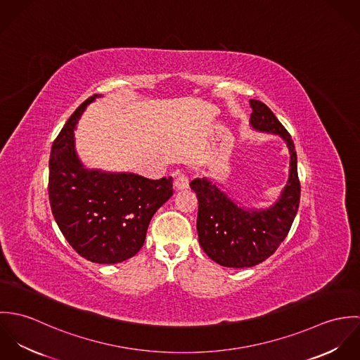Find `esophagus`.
<instances>
[{
  "mask_svg": "<svg viewBox=\"0 0 360 360\" xmlns=\"http://www.w3.org/2000/svg\"><path fill=\"white\" fill-rule=\"evenodd\" d=\"M174 187H176L177 190H184V188H187V187H188V177H187V174L179 172V173L176 174V179H174Z\"/></svg>",
  "mask_w": 360,
  "mask_h": 360,
  "instance_id": "obj_1",
  "label": "esophagus"
}]
</instances>
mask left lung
I'll list each match as a JSON object with an SVG mask.
<instances>
[{
    "instance_id": "obj_1",
    "label": "left lung",
    "mask_w": 360,
    "mask_h": 360,
    "mask_svg": "<svg viewBox=\"0 0 360 360\" xmlns=\"http://www.w3.org/2000/svg\"><path fill=\"white\" fill-rule=\"evenodd\" d=\"M250 103V124L259 131L278 134L290 151L288 181L278 201L267 209H245L206 177L190 183L198 198L200 245L216 263L236 269L259 264L276 252L292 226L301 198L297 151L290 133L264 103Z\"/></svg>"
}]
</instances>
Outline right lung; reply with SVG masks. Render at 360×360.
<instances>
[{
	"mask_svg": "<svg viewBox=\"0 0 360 360\" xmlns=\"http://www.w3.org/2000/svg\"><path fill=\"white\" fill-rule=\"evenodd\" d=\"M82 103L52 144L49 195L53 219L72 248L94 263H119L144 245L155 212L173 195V179L86 169L75 150Z\"/></svg>",
	"mask_w": 360,
	"mask_h": 360,
	"instance_id": "add662e5",
	"label": "right lung"
}]
</instances>
